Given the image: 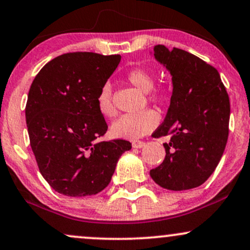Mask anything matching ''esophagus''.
<instances>
[{"mask_svg":"<svg viewBox=\"0 0 250 250\" xmlns=\"http://www.w3.org/2000/svg\"><path fill=\"white\" fill-rule=\"evenodd\" d=\"M131 146H133V148H136V149H141L146 146L145 142L142 141H134L133 143H131Z\"/></svg>","mask_w":250,"mask_h":250,"instance_id":"1","label":"esophagus"}]
</instances>
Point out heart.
<instances>
[{
	"label": "heart",
	"instance_id": "obj_1",
	"mask_svg": "<svg viewBox=\"0 0 250 250\" xmlns=\"http://www.w3.org/2000/svg\"><path fill=\"white\" fill-rule=\"evenodd\" d=\"M127 80L130 84L142 93L148 94L150 100H161V93H151L155 81L150 71L135 68L127 74ZM99 111L104 116L115 115L113 100H111V87L109 83L103 84L96 97ZM159 123V116L153 110H145L137 114H125L111 125V134L117 139L137 140L143 135L150 133Z\"/></svg>",
	"mask_w": 250,
	"mask_h": 250
}]
</instances>
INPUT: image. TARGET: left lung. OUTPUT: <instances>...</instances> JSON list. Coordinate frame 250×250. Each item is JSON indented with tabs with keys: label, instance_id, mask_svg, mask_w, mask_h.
Wrapping results in <instances>:
<instances>
[{
	"label": "left lung",
	"instance_id": "8db88e82",
	"mask_svg": "<svg viewBox=\"0 0 250 250\" xmlns=\"http://www.w3.org/2000/svg\"><path fill=\"white\" fill-rule=\"evenodd\" d=\"M151 54V53H150ZM154 57L169 71L170 104L154 137L169 135L166 157L150 176L162 188L187 190L205 183L228 140L230 103L219 71L188 51L157 44Z\"/></svg>",
	"mask_w": 250,
	"mask_h": 250
}]
</instances>
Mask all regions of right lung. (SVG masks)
I'll use <instances>...</instances> for the list:
<instances>
[{
    "mask_svg": "<svg viewBox=\"0 0 250 250\" xmlns=\"http://www.w3.org/2000/svg\"><path fill=\"white\" fill-rule=\"evenodd\" d=\"M120 55L69 53L57 56L31 83L25 105L30 146L42 176L65 196H89L110 182L131 143L97 141L107 131L96 97Z\"/></svg>",
    "mask_w": 250,
    "mask_h": 250,
    "instance_id": "add662e5",
    "label": "right lung"
}]
</instances>
